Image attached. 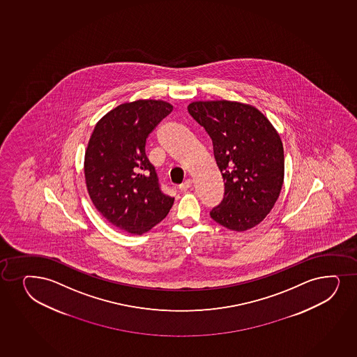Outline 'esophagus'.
I'll use <instances>...</instances> for the list:
<instances>
[{
  "label": "esophagus",
  "instance_id": "34e87169",
  "mask_svg": "<svg viewBox=\"0 0 357 357\" xmlns=\"http://www.w3.org/2000/svg\"><path fill=\"white\" fill-rule=\"evenodd\" d=\"M193 185V181L190 180V178H188V180H185L182 185H180V190H187V189L190 188Z\"/></svg>",
  "mask_w": 357,
  "mask_h": 357
}]
</instances>
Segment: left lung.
Instances as JSON below:
<instances>
[{"label": "left lung", "instance_id": "left-lung-1", "mask_svg": "<svg viewBox=\"0 0 357 357\" xmlns=\"http://www.w3.org/2000/svg\"><path fill=\"white\" fill-rule=\"evenodd\" d=\"M189 114L213 143L214 158L225 181L214 222L232 231L259 225L282 188L284 157L279 133L261 112L234 101H197Z\"/></svg>", "mask_w": 357, "mask_h": 357}]
</instances>
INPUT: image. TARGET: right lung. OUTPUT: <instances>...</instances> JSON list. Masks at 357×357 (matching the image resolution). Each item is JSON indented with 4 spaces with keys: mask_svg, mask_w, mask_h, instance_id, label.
Masks as SVG:
<instances>
[{
    "mask_svg": "<svg viewBox=\"0 0 357 357\" xmlns=\"http://www.w3.org/2000/svg\"><path fill=\"white\" fill-rule=\"evenodd\" d=\"M172 111V105L160 100L123 103L96 123L88 143L89 197L108 222L130 234L148 232L174 204V197L162 192L145 152L149 135Z\"/></svg>",
    "mask_w": 357,
    "mask_h": 357,
    "instance_id": "1",
    "label": "right lung"
}]
</instances>
